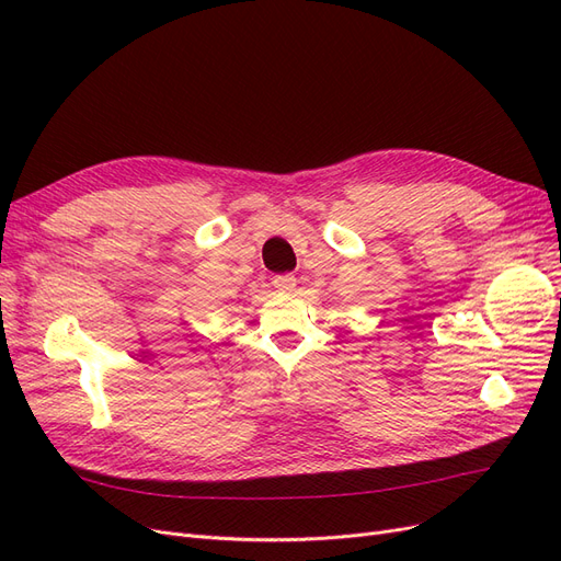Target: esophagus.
Returning <instances> with one entry per match:
<instances>
[{
    "label": "esophagus",
    "instance_id": "obj_1",
    "mask_svg": "<svg viewBox=\"0 0 561 561\" xmlns=\"http://www.w3.org/2000/svg\"><path fill=\"white\" fill-rule=\"evenodd\" d=\"M273 284H275V288L277 291H282V294H288V291H294L296 288V277L294 275H277V277H273Z\"/></svg>",
    "mask_w": 561,
    "mask_h": 561
}]
</instances>
